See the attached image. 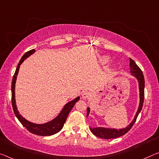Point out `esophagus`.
Returning a JSON list of instances; mask_svg holds the SVG:
<instances>
[{
	"label": "esophagus",
	"mask_w": 159,
	"mask_h": 159,
	"mask_svg": "<svg viewBox=\"0 0 159 159\" xmlns=\"http://www.w3.org/2000/svg\"><path fill=\"white\" fill-rule=\"evenodd\" d=\"M90 95H90V93L89 92L85 91V92L83 93L82 98H84V99H87V98H89L90 97Z\"/></svg>",
	"instance_id": "34e87169"
}]
</instances>
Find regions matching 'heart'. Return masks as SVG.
Wrapping results in <instances>:
<instances>
[{"mask_svg": "<svg viewBox=\"0 0 159 159\" xmlns=\"http://www.w3.org/2000/svg\"><path fill=\"white\" fill-rule=\"evenodd\" d=\"M102 60H103V61H106L107 60V58H104V59H103Z\"/></svg>", "mask_w": 159, "mask_h": 159, "instance_id": "obj_1", "label": "heart"}]
</instances>
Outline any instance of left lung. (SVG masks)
<instances>
[{
	"instance_id": "left-lung-1",
	"label": "left lung",
	"mask_w": 159,
	"mask_h": 159,
	"mask_svg": "<svg viewBox=\"0 0 159 159\" xmlns=\"http://www.w3.org/2000/svg\"><path fill=\"white\" fill-rule=\"evenodd\" d=\"M129 66H130V71L132 73V75H134L137 78L139 81V91H140V103L139 106L137 114H136L134 120L131 122V124L124 129H107V128L103 127H95V128H91L90 127V129L93 134L96 136L98 137H100L101 139H115L120 137L121 136L125 135V134L129 132L132 127V126L137 120V118L138 117L139 114L141 112L142 109L143 100H144V77H143L142 70L140 69L136 63L133 61L132 59H129ZM90 112V108H87V117L89 115Z\"/></svg>"
}]
</instances>
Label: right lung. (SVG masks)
Returning <instances> with one entry per match:
<instances>
[{
	"label": "right lung",
	"instance_id": "obj_1",
	"mask_svg": "<svg viewBox=\"0 0 159 159\" xmlns=\"http://www.w3.org/2000/svg\"><path fill=\"white\" fill-rule=\"evenodd\" d=\"M34 52H35L34 49L27 52L23 56H22L20 61H19L18 65H17L16 72H15L13 77H12V85H11L12 106V108H13V112L15 113V115H16L17 118L20 121V122L22 125V126H24V127L26 128L30 132H31L34 134L39 135V136H50V135L56 134V133H58L61 130L63 127H64V123L67 119L68 115L69 114V112H70V110H71L73 107L75 105V102L79 101L80 98L78 97L74 100H72V101L68 102L67 104L65 105L64 107L63 108V110H61V112H60V114L58 115L54 120H52L51 122L45 123V124H42V125L34 124V123H32L29 122V121L26 120L25 118L22 117V116L19 114V112L17 111V107H16V99H15V84H16L17 75L18 74L19 68H20V64L24 61V60L26 59V58H27L29 56H30V55L33 54Z\"/></svg>",
	"mask_w": 159,
	"mask_h": 159
}]
</instances>
